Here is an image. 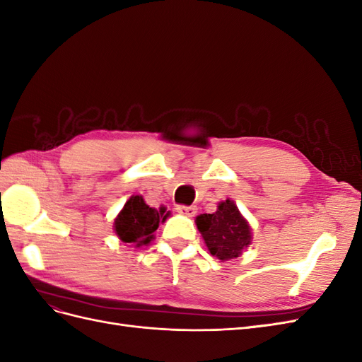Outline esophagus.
<instances>
[{
  "instance_id": "1",
  "label": "esophagus",
  "mask_w": 362,
  "mask_h": 362,
  "mask_svg": "<svg viewBox=\"0 0 362 362\" xmlns=\"http://www.w3.org/2000/svg\"><path fill=\"white\" fill-rule=\"evenodd\" d=\"M177 211L182 216H187V217H193L196 214V206H185V205H178L177 206Z\"/></svg>"
}]
</instances>
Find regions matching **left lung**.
<instances>
[{
    "instance_id": "1",
    "label": "left lung",
    "mask_w": 362,
    "mask_h": 362,
    "mask_svg": "<svg viewBox=\"0 0 362 362\" xmlns=\"http://www.w3.org/2000/svg\"><path fill=\"white\" fill-rule=\"evenodd\" d=\"M196 226L210 254L222 261L240 257L252 242V229L231 199L218 204L216 213L196 217Z\"/></svg>"
}]
</instances>
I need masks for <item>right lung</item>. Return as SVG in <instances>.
<instances>
[{
  "mask_svg": "<svg viewBox=\"0 0 362 362\" xmlns=\"http://www.w3.org/2000/svg\"><path fill=\"white\" fill-rule=\"evenodd\" d=\"M169 211H157L145 204L141 196H131L115 218V233L124 243H133L137 247L151 243L160 222L169 217Z\"/></svg>",
  "mask_w": 362,
  "mask_h": 362,
  "instance_id": "1",
  "label": "right lung"
}]
</instances>
